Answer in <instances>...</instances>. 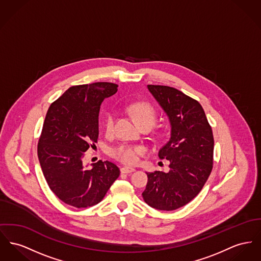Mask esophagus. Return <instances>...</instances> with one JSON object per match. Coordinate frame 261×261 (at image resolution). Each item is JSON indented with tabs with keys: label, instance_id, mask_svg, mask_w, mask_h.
I'll return each mask as SVG.
<instances>
[{
	"label": "esophagus",
	"instance_id": "34e87169",
	"mask_svg": "<svg viewBox=\"0 0 261 261\" xmlns=\"http://www.w3.org/2000/svg\"><path fill=\"white\" fill-rule=\"evenodd\" d=\"M135 171H136V169L130 168V167H126V166L121 168V172L123 174L132 173V172H135Z\"/></svg>",
	"mask_w": 261,
	"mask_h": 261
}]
</instances>
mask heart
I'll use <instances>...</instances> for the list:
<instances>
[{
	"label": "heart",
	"mask_w": 261,
	"mask_h": 261,
	"mask_svg": "<svg viewBox=\"0 0 261 261\" xmlns=\"http://www.w3.org/2000/svg\"><path fill=\"white\" fill-rule=\"evenodd\" d=\"M130 111L139 125L148 123L153 125L155 122V112L150 105L146 103H136L130 106ZM116 116L114 113H110L106 119L105 128L107 133H111L114 128ZM146 149L140 145L121 144L112 149L111 154L117 160L127 165L138 164L140 156L145 153Z\"/></svg>",
	"instance_id": "b5f03b06"
}]
</instances>
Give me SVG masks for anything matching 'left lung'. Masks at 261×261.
I'll return each instance as SVG.
<instances>
[{
    "label": "left lung",
    "instance_id": "obj_1",
    "mask_svg": "<svg viewBox=\"0 0 261 261\" xmlns=\"http://www.w3.org/2000/svg\"><path fill=\"white\" fill-rule=\"evenodd\" d=\"M167 115L170 139L158 156L169 160L170 170L147 174L144 202L160 211H173L192 201L213 169L214 137L200 103L175 88L147 85Z\"/></svg>",
    "mask_w": 261,
    "mask_h": 261
}]
</instances>
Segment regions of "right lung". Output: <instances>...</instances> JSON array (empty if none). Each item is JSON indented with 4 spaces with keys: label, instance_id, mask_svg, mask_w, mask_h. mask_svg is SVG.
I'll return each instance as SVG.
<instances>
[{
    "label": "right lung",
    "instance_id": "add662e5",
    "mask_svg": "<svg viewBox=\"0 0 261 261\" xmlns=\"http://www.w3.org/2000/svg\"><path fill=\"white\" fill-rule=\"evenodd\" d=\"M118 85L72 86L50 105L37 144L38 160L50 190L63 203L88 208L100 203L120 176L119 167L99 160L87 168L85 151L99 137L100 106Z\"/></svg>",
    "mask_w": 261,
    "mask_h": 261
}]
</instances>
